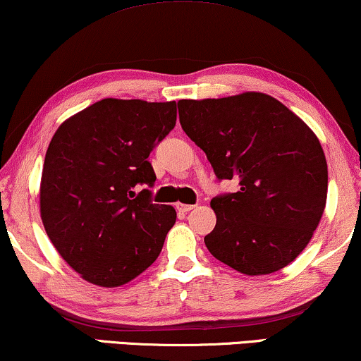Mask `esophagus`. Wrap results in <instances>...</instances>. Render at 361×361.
Segmentation results:
<instances>
[{
	"instance_id": "esophagus-1",
	"label": "esophagus",
	"mask_w": 361,
	"mask_h": 361,
	"mask_svg": "<svg viewBox=\"0 0 361 361\" xmlns=\"http://www.w3.org/2000/svg\"><path fill=\"white\" fill-rule=\"evenodd\" d=\"M176 209L182 212V214H187V212L194 210L195 205H189V204H176Z\"/></svg>"
}]
</instances>
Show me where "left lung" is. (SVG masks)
<instances>
[{"label": "left lung", "instance_id": "obj_1", "mask_svg": "<svg viewBox=\"0 0 361 361\" xmlns=\"http://www.w3.org/2000/svg\"><path fill=\"white\" fill-rule=\"evenodd\" d=\"M185 135L207 154L219 179L238 180L212 199V255L246 276L271 274L298 258L327 202V161L319 137L276 98L245 92L180 100Z\"/></svg>", "mask_w": 361, "mask_h": 361}]
</instances>
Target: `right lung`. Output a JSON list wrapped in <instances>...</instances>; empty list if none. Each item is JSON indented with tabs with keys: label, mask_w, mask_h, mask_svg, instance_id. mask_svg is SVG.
<instances>
[{
	"label": "right lung",
	"mask_w": 361,
	"mask_h": 361,
	"mask_svg": "<svg viewBox=\"0 0 361 361\" xmlns=\"http://www.w3.org/2000/svg\"><path fill=\"white\" fill-rule=\"evenodd\" d=\"M176 102L103 100L57 128L41 177V219L59 255L88 283L118 288L159 256L176 224L171 205L152 204L147 161L176 126Z\"/></svg>",
	"instance_id": "add662e5"
}]
</instances>
